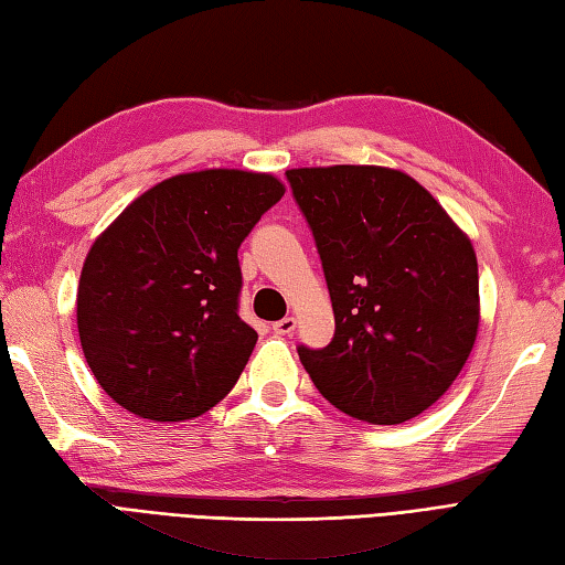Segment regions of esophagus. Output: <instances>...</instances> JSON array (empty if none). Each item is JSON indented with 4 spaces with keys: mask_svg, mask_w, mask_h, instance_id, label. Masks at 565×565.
<instances>
[{
    "mask_svg": "<svg viewBox=\"0 0 565 565\" xmlns=\"http://www.w3.org/2000/svg\"><path fill=\"white\" fill-rule=\"evenodd\" d=\"M295 326H297V319H295V317H285V319L273 323V331L278 333V335H290V333L295 331Z\"/></svg>",
    "mask_w": 565,
    "mask_h": 565,
    "instance_id": "obj_1",
    "label": "esophagus"
}]
</instances>
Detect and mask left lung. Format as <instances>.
I'll return each mask as SVG.
<instances>
[{"instance_id": "8db88e82", "label": "left lung", "mask_w": 565, "mask_h": 565, "mask_svg": "<svg viewBox=\"0 0 565 565\" xmlns=\"http://www.w3.org/2000/svg\"><path fill=\"white\" fill-rule=\"evenodd\" d=\"M329 285L335 333L299 360L323 398L396 425L433 406L479 331V263L445 207L386 167L290 169Z\"/></svg>"}]
</instances>
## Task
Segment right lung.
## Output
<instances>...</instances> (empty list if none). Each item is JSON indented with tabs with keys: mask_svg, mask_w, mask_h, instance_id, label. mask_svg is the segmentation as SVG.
Wrapping results in <instances>:
<instances>
[{
	"mask_svg": "<svg viewBox=\"0 0 565 565\" xmlns=\"http://www.w3.org/2000/svg\"><path fill=\"white\" fill-rule=\"evenodd\" d=\"M282 195L273 173H179L135 198L94 242L77 329L96 382L116 404L179 423L232 392L258 341L236 311V250Z\"/></svg>",
	"mask_w": 565,
	"mask_h": 565,
	"instance_id": "add662e5",
	"label": "right lung"
}]
</instances>
